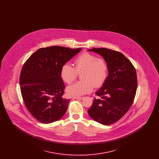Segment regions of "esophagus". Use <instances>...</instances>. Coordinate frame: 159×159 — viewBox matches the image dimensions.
<instances>
[{
  "instance_id": "obj_1",
  "label": "esophagus",
  "mask_w": 159,
  "mask_h": 159,
  "mask_svg": "<svg viewBox=\"0 0 159 159\" xmlns=\"http://www.w3.org/2000/svg\"><path fill=\"white\" fill-rule=\"evenodd\" d=\"M75 98L77 99H80V100H82V99H83L84 98V97H75Z\"/></svg>"
}]
</instances>
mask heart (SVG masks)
I'll list each match as a JSON object with an SVG mask.
<instances>
[{"mask_svg": "<svg viewBox=\"0 0 159 159\" xmlns=\"http://www.w3.org/2000/svg\"><path fill=\"white\" fill-rule=\"evenodd\" d=\"M75 64L74 67L67 62L61 68V77L68 84L73 82L78 74L82 73V80L67 88L69 95L79 97L89 93L95 86L100 88L106 82L108 76V66L104 58H98L93 53L85 52L76 58Z\"/></svg>", "mask_w": 159, "mask_h": 159, "instance_id": "1", "label": "heart"}]
</instances>
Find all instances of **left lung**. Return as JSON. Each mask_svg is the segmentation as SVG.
Masks as SVG:
<instances>
[{
	"label": "left lung",
	"instance_id": "obj_1",
	"mask_svg": "<svg viewBox=\"0 0 159 159\" xmlns=\"http://www.w3.org/2000/svg\"><path fill=\"white\" fill-rule=\"evenodd\" d=\"M89 51L101 55L108 66V76L96 92L88 112L95 121L110 125L118 121L132 105L136 95V70L122 53L107 48H93Z\"/></svg>",
	"mask_w": 159,
	"mask_h": 159
}]
</instances>
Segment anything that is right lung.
Segmentation results:
<instances>
[{
  "instance_id": "add662e5",
  "label": "right lung",
  "mask_w": 159,
  "mask_h": 159,
  "mask_svg": "<svg viewBox=\"0 0 159 159\" xmlns=\"http://www.w3.org/2000/svg\"><path fill=\"white\" fill-rule=\"evenodd\" d=\"M81 49L42 48L25 62L20 77V89L25 106L38 121L51 123L66 113L70 99L62 97L65 85L61 68Z\"/></svg>"
}]
</instances>
